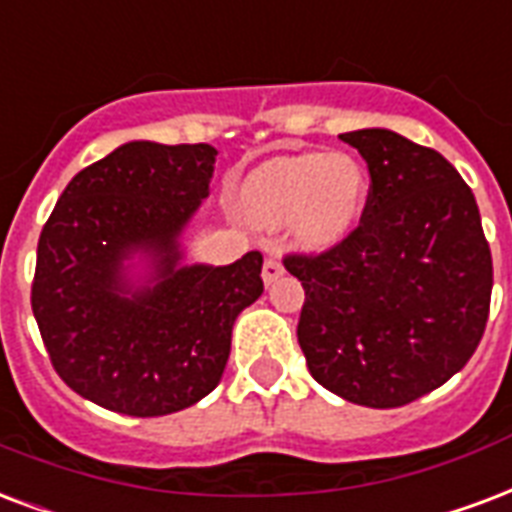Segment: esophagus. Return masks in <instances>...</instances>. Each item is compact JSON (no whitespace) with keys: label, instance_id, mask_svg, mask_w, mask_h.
I'll return each mask as SVG.
<instances>
[{"label":"esophagus","instance_id":"esophagus-1","mask_svg":"<svg viewBox=\"0 0 512 512\" xmlns=\"http://www.w3.org/2000/svg\"><path fill=\"white\" fill-rule=\"evenodd\" d=\"M280 275H283V264H280L278 259L264 261V267H261V278H264V283H267V286H272V283H275Z\"/></svg>","mask_w":512,"mask_h":512}]
</instances>
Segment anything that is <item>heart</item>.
I'll return each instance as SVG.
<instances>
[{
    "label": "heart",
    "instance_id": "1",
    "mask_svg": "<svg viewBox=\"0 0 512 512\" xmlns=\"http://www.w3.org/2000/svg\"><path fill=\"white\" fill-rule=\"evenodd\" d=\"M367 202V169L348 153L280 156L253 169L240 188V210L253 224H291L307 251H326L356 229Z\"/></svg>",
    "mask_w": 512,
    "mask_h": 512
}]
</instances>
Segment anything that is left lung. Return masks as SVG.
Instances as JSON below:
<instances>
[{"instance_id":"1","label":"left lung","mask_w":512,"mask_h":512,"mask_svg":"<svg viewBox=\"0 0 512 512\" xmlns=\"http://www.w3.org/2000/svg\"><path fill=\"white\" fill-rule=\"evenodd\" d=\"M370 169L361 224L321 256H288L307 370L353 405L402 407L470 361L489 321L491 251L448 159L391 129L340 134Z\"/></svg>"}]
</instances>
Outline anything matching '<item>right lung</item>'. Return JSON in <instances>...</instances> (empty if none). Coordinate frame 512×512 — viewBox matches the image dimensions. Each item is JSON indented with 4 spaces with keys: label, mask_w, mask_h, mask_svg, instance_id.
<instances>
[{
    "label": "right lung",
    "mask_w": 512,
    "mask_h": 512,
    "mask_svg": "<svg viewBox=\"0 0 512 512\" xmlns=\"http://www.w3.org/2000/svg\"><path fill=\"white\" fill-rule=\"evenodd\" d=\"M213 145L132 140L80 169L37 242L32 310L53 370L124 416L178 413L224 375L237 315L264 291L261 253L186 264Z\"/></svg>",
    "instance_id": "obj_1"
}]
</instances>
